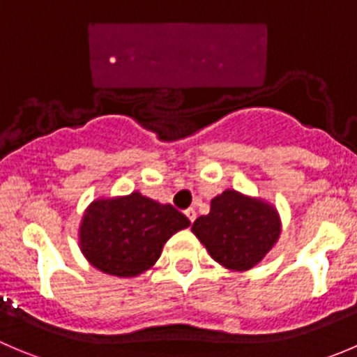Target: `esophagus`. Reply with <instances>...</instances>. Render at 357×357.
Masks as SVG:
<instances>
[{
  "label": "esophagus",
  "instance_id": "obj_1",
  "mask_svg": "<svg viewBox=\"0 0 357 357\" xmlns=\"http://www.w3.org/2000/svg\"><path fill=\"white\" fill-rule=\"evenodd\" d=\"M185 215H188V219L191 220V222H195V220H196V212H195V208H188V210H185Z\"/></svg>",
  "mask_w": 357,
  "mask_h": 357
}]
</instances>
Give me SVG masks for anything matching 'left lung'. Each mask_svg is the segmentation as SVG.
Returning <instances> with one entry per match:
<instances>
[{
  "instance_id": "left-lung-1",
  "label": "left lung",
  "mask_w": 357,
  "mask_h": 357,
  "mask_svg": "<svg viewBox=\"0 0 357 357\" xmlns=\"http://www.w3.org/2000/svg\"><path fill=\"white\" fill-rule=\"evenodd\" d=\"M192 233L217 263L242 271L256 266L275 245L280 222L273 206L227 189L212 199L208 215L195 220Z\"/></svg>"
}]
</instances>
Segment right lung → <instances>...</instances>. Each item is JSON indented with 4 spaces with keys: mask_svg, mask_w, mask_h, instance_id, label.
Returning a JSON list of instances; mask_svg holds the SVG:
<instances>
[{
    "mask_svg": "<svg viewBox=\"0 0 357 357\" xmlns=\"http://www.w3.org/2000/svg\"><path fill=\"white\" fill-rule=\"evenodd\" d=\"M189 224L172 205H161L140 192L98 199L84 213L80 247L98 270L135 277L149 270L161 256L166 240Z\"/></svg>",
    "mask_w": 357,
    "mask_h": 357,
    "instance_id": "add662e5",
    "label": "right lung"
}]
</instances>
